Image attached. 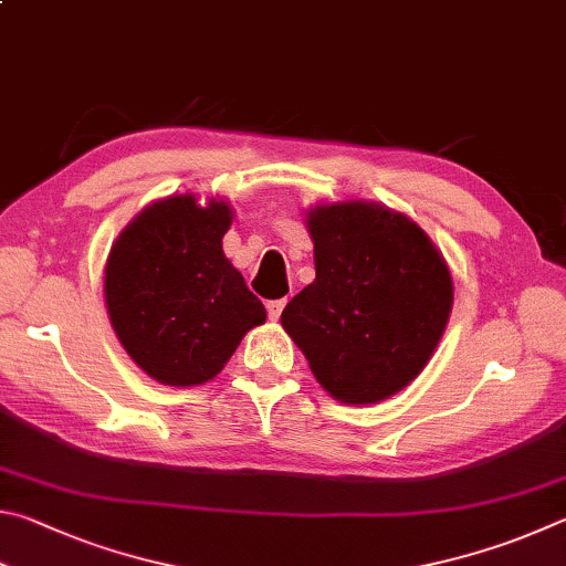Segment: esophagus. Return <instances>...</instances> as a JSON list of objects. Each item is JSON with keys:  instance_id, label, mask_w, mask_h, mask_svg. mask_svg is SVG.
I'll return each instance as SVG.
<instances>
[{"instance_id": "1", "label": "esophagus", "mask_w": 566, "mask_h": 566, "mask_svg": "<svg viewBox=\"0 0 566 566\" xmlns=\"http://www.w3.org/2000/svg\"><path fill=\"white\" fill-rule=\"evenodd\" d=\"M265 308H268V318H271V321H277V318H281L283 308H285V301H268V303H265Z\"/></svg>"}]
</instances>
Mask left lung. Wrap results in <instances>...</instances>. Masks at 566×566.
I'll return each mask as SVG.
<instances>
[{
    "label": "left lung",
    "instance_id": "8db88e82",
    "mask_svg": "<svg viewBox=\"0 0 566 566\" xmlns=\"http://www.w3.org/2000/svg\"><path fill=\"white\" fill-rule=\"evenodd\" d=\"M315 281L281 323L335 400L373 405L418 378L448 325L452 275L408 216L368 201L308 211Z\"/></svg>",
    "mask_w": 566,
    "mask_h": 566
}]
</instances>
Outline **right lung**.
Segmentation results:
<instances>
[{
	"label": "right lung",
	"mask_w": 566,
	"mask_h": 566,
	"mask_svg": "<svg viewBox=\"0 0 566 566\" xmlns=\"http://www.w3.org/2000/svg\"><path fill=\"white\" fill-rule=\"evenodd\" d=\"M233 211L168 196L144 208L108 253L104 298L114 333L146 375L174 388L216 378L265 308L223 255Z\"/></svg>",
	"instance_id": "right-lung-1"
}]
</instances>
